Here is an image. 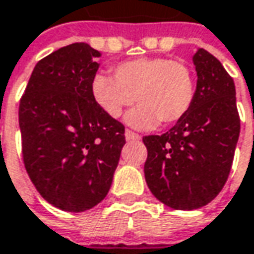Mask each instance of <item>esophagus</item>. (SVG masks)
<instances>
[{
	"label": "esophagus",
	"mask_w": 254,
	"mask_h": 254,
	"mask_svg": "<svg viewBox=\"0 0 254 254\" xmlns=\"http://www.w3.org/2000/svg\"><path fill=\"white\" fill-rule=\"evenodd\" d=\"M125 138H127V140H139L140 136L132 130H125Z\"/></svg>",
	"instance_id": "esophagus-1"
}]
</instances>
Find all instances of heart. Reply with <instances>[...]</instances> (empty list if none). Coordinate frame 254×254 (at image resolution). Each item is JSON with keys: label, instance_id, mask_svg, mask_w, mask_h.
I'll return each instance as SVG.
<instances>
[{"label": "heart", "instance_id": "heart-1", "mask_svg": "<svg viewBox=\"0 0 254 254\" xmlns=\"http://www.w3.org/2000/svg\"><path fill=\"white\" fill-rule=\"evenodd\" d=\"M115 79L96 75L92 96L106 115L118 118L133 101L139 102L127 115V122L138 129L158 124L172 125L192 106L194 79L186 64L169 58H138L119 64Z\"/></svg>", "mask_w": 254, "mask_h": 254}]
</instances>
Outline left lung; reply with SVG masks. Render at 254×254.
Here are the masks:
<instances>
[{
	"label": "left lung",
	"mask_w": 254,
	"mask_h": 254,
	"mask_svg": "<svg viewBox=\"0 0 254 254\" xmlns=\"http://www.w3.org/2000/svg\"><path fill=\"white\" fill-rule=\"evenodd\" d=\"M192 60L197 82L188 114L166 133L143 138L148 188L176 210L203 207L219 194L240 133L232 76L203 48H197Z\"/></svg>",
	"instance_id": "1"
}]
</instances>
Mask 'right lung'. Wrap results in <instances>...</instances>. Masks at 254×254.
I'll return each instance as SVG.
<instances>
[{
    "label": "right lung",
    "mask_w": 254,
    "mask_h": 254,
    "mask_svg": "<svg viewBox=\"0 0 254 254\" xmlns=\"http://www.w3.org/2000/svg\"><path fill=\"white\" fill-rule=\"evenodd\" d=\"M102 54L75 42L35 65L19 104L22 156L41 196L65 212H85L111 189L125 127L92 96Z\"/></svg>",
    "instance_id": "add662e5"
}]
</instances>
